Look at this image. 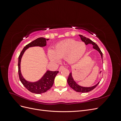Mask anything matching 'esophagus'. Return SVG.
I'll list each match as a JSON object with an SVG mask.
<instances>
[{
    "label": "esophagus",
    "mask_w": 121,
    "mask_h": 121,
    "mask_svg": "<svg viewBox=\"0 0 121 121\" xmlns=\"http://www.w3.org/2000/svg\"><path fill=\"white\" fill-rule=\"evenodd\" d=\"M64 68H65V67L64 66V65H61V66L59 68V69H58V71H60L62 69H63Z\"/></svg>",
    "instance_id": "esophagus-1"
}]
</instances>
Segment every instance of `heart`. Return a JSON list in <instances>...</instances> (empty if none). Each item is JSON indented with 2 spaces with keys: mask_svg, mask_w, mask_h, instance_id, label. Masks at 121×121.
Listing matches in <instances>:
<instances>
[{
  "mask_svg": "<svg viewBox=\"0 0 121 121\" xmlns=\"http://www.w3.org/2000/svg\"><path fill=\"white\" fill-rule=\"evenodd\" d=\"M86 50V45L84 42L69 39L58 43L53 50H48V54L52 61L57 62L60 58H65L68 63L74 64L81 59Z\"/></svg>",
  "mask_w": 121,
  "mask_h": 121,
  "instance_id": "b5f03b06",
  "label": "heart"
}]
</instances>
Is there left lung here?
<instances>
[{
	"label": "left lung",
	"instance_id": "obj_1",
	"mask_svg": "<svg viewBox=\"0 0 121 121\" xmlns=\"http://www.w3.org/2000/svg\"><path fill=\"white\" fill-rule=\"evenodd\" d=\"M79 36L80 37V38H81V39L82 41L85 43L86 45L88 44H92L93 46V48L97 50L100 54L102 60V53L101 52L100 49H99V47L98 46V45L96 44L95 43H94L93 41H92V40L89 39V38H87L85 37H84V36H83V35H79ZM67 82H68L69 85L70 86V87H71L73 90H74L75 91H77V92H82V93L88 92H89V91L92 90L97 86L99 83V82L97 84H96L95 85H94L92 87H85L81 86L79 85L78 84H77V83L74 81V79H73V77H72V72L69 73L68 80H67Z\"/></svg>",
	"mask_w": 121,
	"mask_h": 121
}]
</instances>
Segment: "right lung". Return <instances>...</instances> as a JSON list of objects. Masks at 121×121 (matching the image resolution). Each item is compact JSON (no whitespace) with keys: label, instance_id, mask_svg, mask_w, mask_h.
Masks as SVG:
<instances>
[{"label":"right lung","instance_id":"1","mask_svg":"<svg viewBox=\"0 0 121 121\" xmlns=\"http://www.w3.org/2000/svg\"><path fill=\"white\" fill-rule=\"evenodd\" d=\"M49 39H46L43 37H40L35 39L25 47L20 53L18 60V73H19V78L23 85L30 92L36 94H41L44 93L50 89L52 86L54 80L58 71H47L42 77L38 81L31 82L26 80L21 74V61L23 55L26 50L29 47L34 46L44 47L46 45V41Z\"/></svg>","mask_w":121,"mask_h":121}]
</instances>
